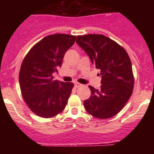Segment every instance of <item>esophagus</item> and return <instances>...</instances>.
<instances>
[{"mask_svg": "<svg viewBox=\"0 0 154 154\" xmlns=\"http://www.w3.org/2000/svg\"><path fill=\"white\" fill-rule=\"evenodd\" d=\"M81 86H82V84L78 83V82L75 83V88H79V87H81Z\"/></svg>", "mask_w": 154, "mask_h": 154, "instance_id": "1", "label": "esophagus"}]
</instances>
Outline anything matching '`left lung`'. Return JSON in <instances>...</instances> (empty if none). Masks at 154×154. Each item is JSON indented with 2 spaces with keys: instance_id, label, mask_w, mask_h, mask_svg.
<instances>
[{
  "instance_id": "left-lung-1",
  "label": "left lung",
  "mask_w": 154,
  "mask_h": 154,
  "mask_svg": "<svg viewBox=\"0 0 154 154\" xmlns=\"http://www.w3.org/2000/svg\"><path fill=\"white\" fill-rule=\"evenodd\" d=\"M76 42L102 75L100 89L89 86L91 96L84 101V106L98 119L112 117L123 109L133 93L134 76L130 57L122 46L103 35H79Z\"/></svg>"
}]
</instances>
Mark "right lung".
<instances>
[{"label": "right lung", "mask_w": 154, "mask_h": 154, "mask_svg": "<svg viewBox=\"0 0 154 154\" xmlns=\"http://www.w3.org/2000/svg\"><path fill=\"white\" fill-rule=\"evenodd\" d=\"M75 35H48L31 48L19 72L21 95L28 108L42 118L54 117L64 110L74 84L54 80L65 53L75 42Z\"/></svg>", "instance_id": "add662e5"}]
</instances>
